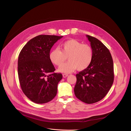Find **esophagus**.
Here are the masks:
<instances>
[{
  "label": "esophagus",
  "mask_w": 131,
  "mask_h": 131,
  "mask_svg": "<svg viewBox=\"0 0 131 131\" xmlns=\"http://www.w3.org/2000/svg\"><path fill=\"white\" fill-rule=\"evenodd\" d=\"M68 76V74H63V78H66Z\"/></svg>",
  "instance_id": "1"
}]
</instances>
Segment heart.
Instances as JSON below:
<instances>
[{"instance_id":"obj_1","label":"heart","mask_w":131,"mask_h":131,"mask_svg":"<svg viewBox=\"0 0 131 131\" xmlns=\"http://www.w3.org/2000/svg\"><path fill=\"white\" fill-rule=\"evenodd\" d=\"M58 48L53 49L49 54L50 61L59 66L68 57L69 61L59 67V72L65 73L73 72L77 69L83 70L88 68L93 58L92 47L82 43L75 39H70L63 42Z\"/></svg>"}]
</instances>
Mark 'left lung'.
Wrapping results in <instances>:
<instances>
[{
    "label": "left lung",
    "instance_id": "obj_1",
    "mask_svg": "<svg viewBox=\"0 0 131 131\" xmlns=\"http://www.w3.org/2000/svg\"><path fill=\"white\" fill-rule=\"evenodd\" d=\"M93 50V58L88 68L76 75L74 93L79 100L92 104L102 100L112 87L114 64L108 48L97 38L87 35Z\"/></svg>",
    "mask_w": 131,
    "mask_h": 131
}]
</instances>
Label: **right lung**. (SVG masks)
<instances>
[{"label":"right lung","mask_w":131,"mask_h":131,"mask_svg":"<svg viewBox=\"0 0 131 131\" xmlns=\"http://www.w3.org/2000/svg\"><path fill=\"white\" fill-rule=\"evenodd\" d=\"M63 36L40 35L28 42L19 53L18 75L23 92L30 101L43 104L56 96L57 85L62 79L54 73L49 54L53 45Z\"/></svg>","instance_id":"right-lung-1"}]
</instances>
